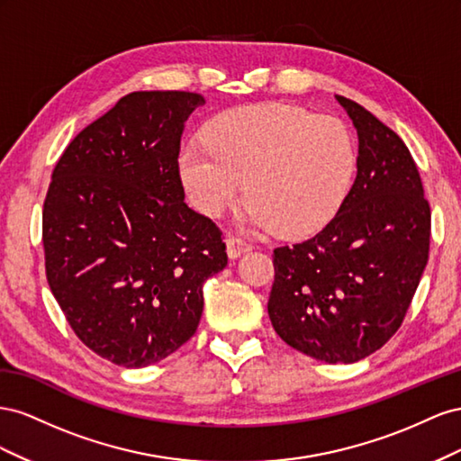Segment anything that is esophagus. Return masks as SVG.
<instances>
[{"label": "esophagus", "instance_id": "1", "mask_svg": "<svg viewBox=\"0 0 461 461\" xmlns=\"http://www.w3.org/2000/svg\"><path fill=\"white\" fill-rule=\"evenodd\" d=\"M226 251H228V257L231 260H235V258H240L241 255L253 251V245L243 241V240H238V238H230L226 241Z\"/></svg>", "mask_w": 461, "mask_h": 461}]
</instances>
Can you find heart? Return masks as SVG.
I'll list each match as a JSON object with an SVG mask.
<instances>
[{
  "label": "heart",
  "mask_w": 461,
  "mask_h": 461,
  "mask_svg": "<svg viewBox=\"0 0 461 461\" xmlns=\"http://www.w3.org/2000/svg\"><path fill=\"white\" fill-rule=\"evenodd\" d=\"M206 147L183 144L177 169L194 208L218 218L240 199L243 221L282 238L322 230L348 199L357 144L344 122L289 104L223 112L204 131Z\"/></svg>",
  "instance_id": "obj_1"
}]
</instances>
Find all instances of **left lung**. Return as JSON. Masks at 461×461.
Masks as SVG:
<instances>
[{
    "label": "left lung",
    "instance_id": "1",
    "mask_svg": "<svg viewBox=\"0 0 461 461\" xmlns=\"http://www.w3.org/2000/svg\"><path fill=\"white\" fill-rule=\"evenodd\" d=\"M336 100L357 131V176L322 231L274 249L268 317L294 349L355 363L402 326L429 260L430 208L403 140L357 102Z\"/></svg>",
    "mask_w": 461,
    "mask_h": 461
}]
</instances>
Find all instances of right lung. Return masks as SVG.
Here are the masks:
<instances>
[{"label": "right lung", "instance_id": "obj_1", "mask_svg": "<svg viewBox=\"0 0 461 461\" xmlns=\"http://www.w3.org/2000/svg\"><path fill=\"white\" fill-rule=\"evenodd\" d=\"M194 92L140 90L78 133L42 212L46 276L73 332L127 369L196 332L203 285L226 268L212 220L185 204L177 156Z\"/></svg>", "mask_w": 461, "mask_h": 461}]
</instances>
